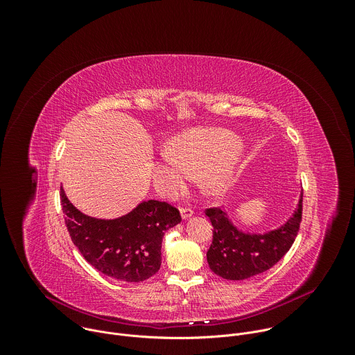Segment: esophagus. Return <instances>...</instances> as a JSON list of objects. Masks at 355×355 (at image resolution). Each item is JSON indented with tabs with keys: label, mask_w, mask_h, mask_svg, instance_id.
<instances>
[{
	"label": "esophagus",
	"mask_w": 355,
	"mask_h": 355,
	"mask_svg": "<svg viewBox=\"0 0 355 355\" xmlns=\"http://www.w3.org/2000/svg\"><path fill=\"white\" fill-rule=\"evenodd\" d=\"M193 215V211L191 208H181V218L185 220V219H189L191 216Z\"/></svg>",
	"instance_id": "esophagus-1"
}]
</instances>
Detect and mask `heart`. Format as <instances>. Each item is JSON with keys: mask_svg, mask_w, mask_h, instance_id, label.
I'll return each mask as SVG.
<instances>
[{"mask_svg": "<svg viewBox=\"0 0 355 355\" xmlns=\"http://www.w3.org/2000/svg\"><path fill=\"white\" fill-rule=\"evenodd\" d=\"M239 140L223 129H195L175 136L163 147L153 168L157 189L171 195L181 191L192 174L208 196H223L236 180Z\"/></svg>", "mask_w": 355, "mask_h": 355, "instance_id": "b5f03b06", "label": "heart"}]
</instances>
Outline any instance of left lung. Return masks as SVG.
Instances as JSON below:
<instances>
[{"mask_svg": "<svg viewBox=\"0 0 355 355\" xmlns=\"http://www.w3.org/2000/svg\"><path fill=\"white\" fill-rule=\"evenodd\" d=\"M302 199L284 225L266 233L239 229L227 212L212 208L207 215L214 226V240L207 252L211 270L230 281H243L274 267L293 244L302 220Z\"/></svg>", "mask_w": 355, "mask_h": 355, "instance_id": "obj_1", "label": "left lung"}]
</instances>
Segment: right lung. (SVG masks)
Listing matches in <instances>:
<instances>
[{"label":"right lung","mask_w":355,"mask_h":355,"mask_svg":"<svg viewBox=\"0 0 355 355\" xmlns=\"http://www.w3.org/2000/svg\"><path fill=\"white\" fill-rule=\"evenodd\" d=\"M64 222L74 245L99 272L123 282H141L162 266L164 233L181 222L167 202L141 200L129 214L98 219L78 211L60 188Z\"/></svg>","instance_id":"right-lung-1"}]
</instances>
